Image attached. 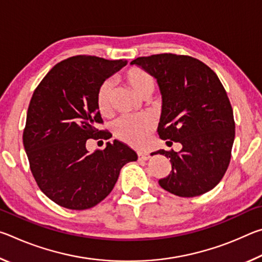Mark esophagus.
Returning <instances> with one entry per match:
<instances>
[{
    "instance_id": "1",
    "label": "esophagus",
    "mask_w": 262,
    "mask_h": 262,
    "mask_svg": "<svg viewBox=\"0 0 262 262\" xmlns=\"http://www.w3.org/2000/svg\"><path fill=\"white\" fill-rule=\"evenodd\" d=\"M137 157H139L140 161H147V159L150 158L149 152H139L137 154Z\"/></svg>"
}]
</instances>
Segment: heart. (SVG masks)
Here are the masks:
<instances>
[{
    "instance_id": "obj_1",
    "label": "heart",
    "mask_w": 262,
    "mask_h": 262,
    "mask_svg": "<svg viewBox=\"0 0 262 262\" xmlns=\"http://www.w3.org/2000/svg\"><path fill=\"white\" fill-rule=\"evenodd\" d=\"M120 78L142 98H148L155 89L154 77L141 68H129L121 75ZM112 96L113 84L110 81L101 83L97 91L96 99L99 112L103 115L112 113ZM154 128L155 121L148 115H139V117L129 115L119 119L114 126V133L120 141L132 147L140 148L145 143Z\"/></svg>"
}]
</instances>
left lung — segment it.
Instances as JSON below:
<instances>
[{"label": "left lung", "instance_id": "8db88e82", "mask_svg": "<svg viewBox=\"0 0 262 262\" xmlns=\"http://www.w3.org/2000/svg\"><path fill=\"white\" fill-rule=\"evenodd\" d=\"M157 79L163 98L158 135L183 149L158 150L172 170L159 185L181 198L202 195L215 187L228 170L234 140L231 104L212 69L188 55L162 53L130 62Z\"/></svg>", "mask_w": 262, "mask_h": 262}]
</instances>
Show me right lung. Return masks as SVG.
Here are the masks:
<instances>
[{"label": "right lung", "mask_w": 262, "mask_h": 262, "mask_svg": "<svg viewBox=\"0 0 262 262\" xmlns=\"http://www.w3.org/2000/svg\"><path fill=\"white\" fill-rule=\"evenodd\" d=\"M125 60L76 55L53 67L30 100L23 144L31 172L41 192L73 210L95 207L107 196L121 167L137 159L127 144L114 140L89 154V139H110L97 126L103 119L97 91Z\"/></svg>", "instance_id": "1"}]
</instances>
